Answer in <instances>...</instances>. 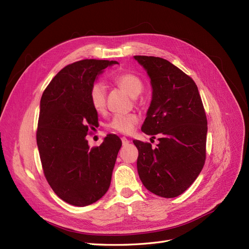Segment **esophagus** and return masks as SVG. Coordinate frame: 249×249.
Instances as JSON below:
<instances>
[{"mask_svg": "<svg viewBox=\"0 0 249 249\" xmlns=\"http://www.w3.org/2000/svg\"><path fill=\"white\" fill-rule=\"evenodd\" d=\"M122 141H123L124 145H126V144H129V143H130V140L126 139L125 137H122Z\"/></svg>", "mask_w": 249, "mask_h": 249, "instance_id": "34e87169", "label": "esophagus"}]
</instances>
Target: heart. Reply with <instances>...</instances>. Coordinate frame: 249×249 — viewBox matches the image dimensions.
<instances>
[{"instance_id": "obj_1", "label": "heart", "mask_w": 249, "mask_h": 249, "mask_svg": "<svg viewBox=\"0 0 249 249\" xmlns=\"http://www.w3.org/2000/svg\"><path fill=\"white\" fill-rule=\"evenodd\" d=\"M112 81L115 85L124 90L127 94L133 97L139 95L142 92L143 87H144L142 79L138 74L132 71L120 72L116 74ZM89 100L96 112H103L105 110V108H106V87L104 86V84L100 82H96L90 87ZM138 120V116L134 114V113L124 115H115L110 120L108 126L115 132L129 134L133 131L134 126L136 125Z\"/></svg>"}]
</instances>
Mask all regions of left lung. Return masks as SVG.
<instances>
[{
	"instance_id": "left-lung-1",
	"label": "left lung",
	"mask_w": 249,
	"mask_h": 249,
	"mask_svg": "<svg viewBox=\"0 0 249 249\" xmlns=\"http://www.w3.org/2000/svg\"><path fill=\"white\" fill-rule=\"evenodd\" d=\"M144 67L153 86V100L141 130L159 135L155 148L134 140L137 169L147 190L165 198L189 188L206 161L208 120L198 88L191 77L167 60L134 56Z\"/></svg>"
}]
</instances>
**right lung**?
I'll return each instance as SVG.
<instances>
[{"label": "right lung", "mask_w": 249, "mask_h": 249, "mask_svg": "<svg viewBox=\"0 0 249 249\" xmlns=\"http://www.w3.org/2000/svg\"><path fill=\"white\" fill-rule=\"evenodd\" d=\"M109 60L84 59L66 65L44 89L36 141L42 170L58 196L77 207L103 197L123 142L108 134L100 146L90 148L86 136L99 124L89 90Z\"/></svg>", "instance_id": "add662e5"}]
</instances>
